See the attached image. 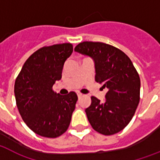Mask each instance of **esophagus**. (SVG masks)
Wrapping results in <instances>:
<instances>
[{"label":"esophagus","instance_id":"1","mask_svg":"<svg viewBox=\"0 0 160 160\" xmlns=\"http://www.w3.org/2000/svg\"><path fill=\"white\" fill-rule=\"evenodd\" d=\"M77 94H78V98H81V97H82V96H83V94L81 93V92H77Z\"/></svg>","mask_w":160,"mask_h":160}]
</instances>
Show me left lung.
Instances as JSON below:
<instances>
[{
	"label": "left lung",
	"instance_id": "obj_1",
	"mask_svg": "<svg viewBox=\"0 0 160 160\" xmlns=\"http://www.w3.org/2000/svg\"><path fill=\"white\" fill-rule=\"evenodd\" d=\"M94 62L95 81L107 88L105 100L91 97L85 109L94 130L112 135L130 122L139 102L140 78L133 62L122 51L102 42H83L74 48Z\"/></svg>",
	"mask_w": 160,
	"mask_h": 160
}]
</instances>
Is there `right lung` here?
Masks as SVG:
<instances>
[{
  "mask_svg": "<svg viewBox=\"0 0 160 160\" xmlns=\"http://www.w3.org/2000/svg\"><path fill=\"white\" fill-rule=\"evenodd\" d=\"M71 43L44 47L26 61L14 86L17 108L26 124L37 134L57 138L68 128L78 96L60 95L52 86L62 78L63 66L72 55Z\"/></svg>",
  "mask_w": 160,
  "mask_h": 160,
  "instance_id": "1",
  "label": "right lung"
}]
</instances>
